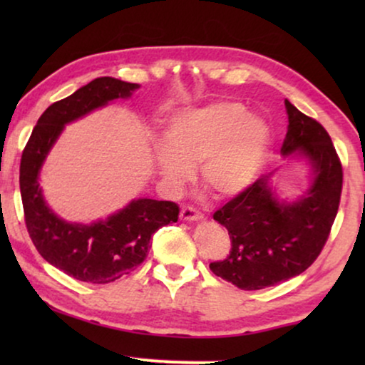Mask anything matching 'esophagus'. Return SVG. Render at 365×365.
Wrapping results in <instances>:
<instances>
[{
  "label": "esophagus",
  "mask_w": 365,
  "mask_h": 365,
  "mask_svg": "<svg viewBox=\"0 0 365 365\" xmlns=\"http://www.w3.org/2000/svg\"><path fill=\"white\" fill-rule=\"evenodd\" d=\"M181 219L182 221H201L202 219V214L196 211L194 207H189V206H184L181 209Z\"/></svg>",
  "instance_id": "34e87169"
}]
</instances>
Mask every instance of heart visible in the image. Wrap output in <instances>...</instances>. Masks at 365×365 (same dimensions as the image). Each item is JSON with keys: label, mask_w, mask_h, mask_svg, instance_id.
Returning a JSON list of instances; mask_svg holds the SVG:
<instances>
[{"label": "heart", "mask_w": 365, "mask_h": 365, "mask_svg": "<svg viewBox=\"0 0 365 365\" xmlns=\"http://www.w3.org/2000/svg\"><path fill=\"white\" fill-rule=\"evenodd\" d=\"M164 138L166 144L153 151L164 181L179 189L192 178V166L201 164V182L221 199L236 197L257 181L271 148L267 123L237 101L173 114Z\"/></svg>", "instance_id": "obj_1"}]
</instances>
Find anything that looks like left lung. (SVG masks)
<instances>
[{"label": "left lung", "mask_w": 365, "mask_h": 365, "mask_svg": "<svg viewBox=\"0 0 365 365\" xmlns=\"http://www.w3.org/2000/svg\"><path fill=\"white\" fill-rule=\"evenodd\" d=\"M284 104L289 124L281 154L306 159L307 189L294 201L279 199L267 174L214 212L232 247L209 267L242 291L276 286L306 271L321 254L341 201L342 166L331 136L287 99Z\"/></svg>", "instance_id": "left-lung-1"}]
</instances>
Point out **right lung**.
<instances>
[{
	"mask_svg": "<svg viewBox=\"0 0 365 365\" xmlns=\"http://www.w3.org/2000/svg\"><path fill=\"white\" fill-rule=\"evenodd\" d=\"M138 88L109 76L93 79L41 114L23 151L19 189L29 237L51 266L78 281L108 284L134 271L146 259L153 234L178 221L176 202L139 197L106 219L69 222L48 206L39 186V173L64 126L114 99L131 98Z\"/></svg>",
	"mask_w": 365,
	"mask_h": 365,
	"instance_id": "1",
	"label": "right lung"
}]
</instances>
